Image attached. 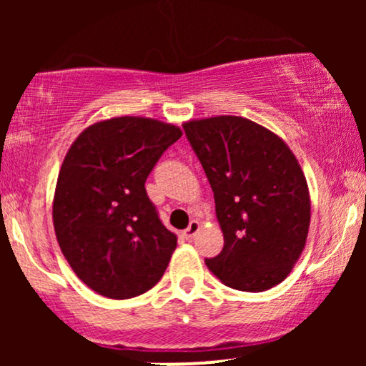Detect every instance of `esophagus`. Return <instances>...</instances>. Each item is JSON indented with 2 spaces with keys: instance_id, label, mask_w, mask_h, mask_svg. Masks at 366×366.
Masks as SVG:
<instances>
[{
  "instance_id": "34e87169",
  "label": "esophagus",
  "mask_w": 366,
  "mask_h": 366,
  "mask_svg": "<svg viewBox=\"0 0 366 366\" xmlns=\"http://www.w3.org/2000/svg\"><path fill=\"white\" fill-rule=\"evenodd\" d=\"M199 229H201V224L197 220H192L191 224H189V227L186 230H184L182 232V236L187 239V241H192V239H194V236L197 232H199Z\"/></svg>"
}]
</instances>
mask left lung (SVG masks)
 <instances>
[{"label": "left lung", "instance_id": "1", "mask_svg": "<svg viewBox=\"0 0 366 366\" xmlns=\"http://www.w3.org/2000/svg\"><path fill=\"white\" fill-rule=\"evenodd\" d=\"M203 165L224 249L204 259L225 285L262 292L291 274L308 237L312 203L289 146L242 117L220 115L182 125Z\"/></svg>", "mask_w": 366, "mask_h": 366}]
</instances>
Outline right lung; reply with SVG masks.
Returning a JSON list of instances; mask_svg holds the SVG:
<instances>
[{"mask_svg":"<svg viewBox=\"0 0 366 366\" xmlns=\"http://www.w3.org/2000/svg\"><path fill=\"white\" fill-rule=\"evenodd\" d=\"M182 130L144 117L96 122L72 142L58 174L53 225L75 275L110 300L149 291L177 236L159 220L144 182Z\"/></svg>","mask_w":366,"mask_h":366,"instance_id":"add662e5","label":"right lung"}]
</instances>
